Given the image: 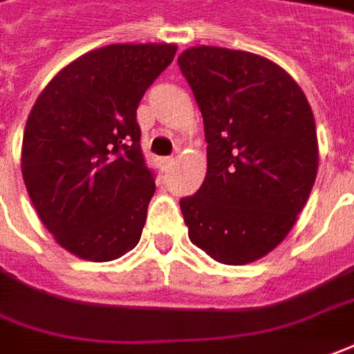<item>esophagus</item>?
<instances>
[{
  "label": "esophagus",
  "mask_w": 354,
  "mask_h": 354,
  "mask_svg": "<svg viewBox=\"0 0 354 354\" xmlns=\"http://www.w3.org/2000/svg\"><path fill=\"white\" fill-rule=\"evenodd\" d=\"M160 165H162V168H168L174 165V157H162L160 158Z\"/></svg>",
  "instance_id": "obj_1"
}]
</instances>
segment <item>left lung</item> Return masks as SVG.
I'll return each instance as SVG.
<instances>
[{
  "label": "left lung",
  "mask_w": 354,
  "mask_h": 354,
  "mask_svg": "<svg viewBox=\"0 0 354 354\" xmlns=\"http://www.w3.org/2000/svg\"><path fill=\"white\" fill-rule=\"evenodd\" d=\"M178 66L207 141V174L180 199L192 244L227 266L277 248L318 174L316 122L302 88L268 57L218 46L187 48Z\"/></svg>",
  "instance_id": "left-lung-1"
}]
</instances>
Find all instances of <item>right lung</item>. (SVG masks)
<instances>
[{
  "instance_id": "1",
  "label": "right lung",
  "mask_w": 354,
  "mask_h": 354,
  "mask_svg": "<svg viewBox=\"0 0 354 354\" xmlns=\"http://www.w3.org/2000/svg\"><path fill=\"white\" fill-rule=\"evenodd\" d=\"M174 44H110L57 73L28 114L21 170L44 227L73 256L112 261L133 250L155 194L137 106Z\"/></svg>"
}]
</instances>
